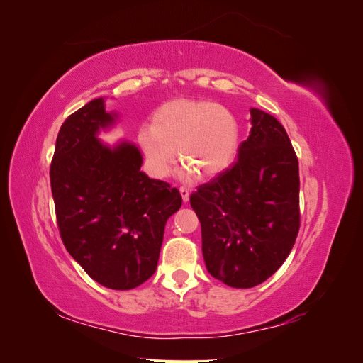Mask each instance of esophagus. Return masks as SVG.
<instances>
[{
	"label": "esophagus",
	"mask_w": 363,
	"mask_h": 363,
	"mask_svg": "<svg viewBox=\"0 0 363 363\" xmlns=\"http://www.w3.org/2000/svg\"><path fill=\"white\" fill-rule=\"evenodd\" d=\"M180 194H182V199H183L184 203L189 200V189L186 188V186H182V188H180Z\"/></svg>",
	"instance_id": "1"
}]
</instances>
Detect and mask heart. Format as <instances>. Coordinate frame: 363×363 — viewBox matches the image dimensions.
I'll return each instance as SVG.
<instances>
[{
    "mask_svg": "<svg viewBox=\"0 0 363 363\" xmlns=\"http://www.w3.org/2000/svg\"><path fill=\"white\" fill-rule=\"evenodd\" d=\"M138 140L156 177L168 175L177 148L184 169L207 179L235 159L240 128L233 112L221 104L172 100L152 113L151 125L139 130Z\"/></svg>",
    "mask_w": 363,
    "mask_h": 363,
    "instance_id": "heart-1",
    "label": "heart"
}]
</instances>
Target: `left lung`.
I'll list each match as a JSON object with an SVG mask.
<instances>
[{
    "mask_svg": "<svg viewBox=\"0 0 363 363\" xmlns=\"http://www.w3.org/2000/svg\"><path fill=\"white\" fill-rule=\"evenodd\" d=\"M238 160L191 195L201 223L207 271L232 288H252L286 260L300 230L298 159L279 121L251 108Z\"/></svg>",
    "mask_w": 363,
    "mask_h": 363,
    "instance_id": "left-lung-1",
    "label": "left lung"
}]
</instances>
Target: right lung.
I'll use <instances>...</instances> for the list:
<instances>
[{"label":"right lung","mask_w":363,"mask_h":363,"mask_svg":"<svg viewBox=\"0 0 363 363\" xmlns=\"http://www.w3.org/2000/svg\"><path fill=\"white\" fill-rule=\"evenodd\" d=\"M115 118L103 98L69 115L59 130L50 182L65 248L95 281L127 291L155 274L164 224L182 195L140 171L133 144L111 148L96 139Z\"/></svg>","instance_id":"1"}]
</instances>
